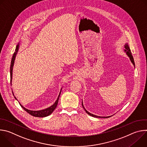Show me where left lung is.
<instances>
[{
    "label": "left lung",
    "instance_id": "obj_1",
    "mask_svg": "<svg viewBox=\"0 0 147 147\" xmlns=\"http://www.w3.org/2000/svg\"><path fill=\"white\" fill-rule=\"evenodd\" d=\"M124 48H125V49H124V52H125V53H126V54L127 55V56L130 57V59L131 60V61L132 62V63L134 65V67H135V63H134V58H133V55H132V54H131V51H130V47H129L128 44H125ZM82 105L84 109V110L86 111V113H88L89 115L92 116V117H99V118H100V117H109V116H108V117H100V116H98L94 115H93V114H91V113H90V112H88L84 108V106H83V104H82Z\"/></svg>",
    "mask_w": 147,
    "mask_h": 147
}]
</instances>
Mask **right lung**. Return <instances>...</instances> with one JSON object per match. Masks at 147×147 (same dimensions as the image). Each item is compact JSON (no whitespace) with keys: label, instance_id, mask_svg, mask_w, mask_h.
<instances>
[{"label":"right lung","instance_id":"obj_1","mask_svg":"<svg viewBox=\"0 0 147 147\" xmlns=\"http://www.w3.org/2000/svg\"><path fill=\"white\" fill-rule=\"evenodd\" d=\"M18 48H19V45L18 44L16 47V51L14 53L13 55V57H12V59H11V65H10V83L11 84V80H12V74H13V65H14V60H15V57H16V54L17 53V52L18 51ZM13 94V92H12ZM60 93H61V91L60 92V94L58 96V98L56 100V101L55 102V103L53 105H52L51 107H50L49 108H48L45 109H44V110H40V111H30V110H28L26 108H25L24 107H23L22 105H21L20 103V106L22 107L24 111H26L27 113H28L30 115L33 116H35V117H46V116H48L49 115H50L53 112V111L56 109L57 105V103H58V100H59V96H60ZM14 95V94H13ZM15 99H16V98L14 96Z\"/></svg>","mask_w":147,"mask_h":147}]
</instances>
